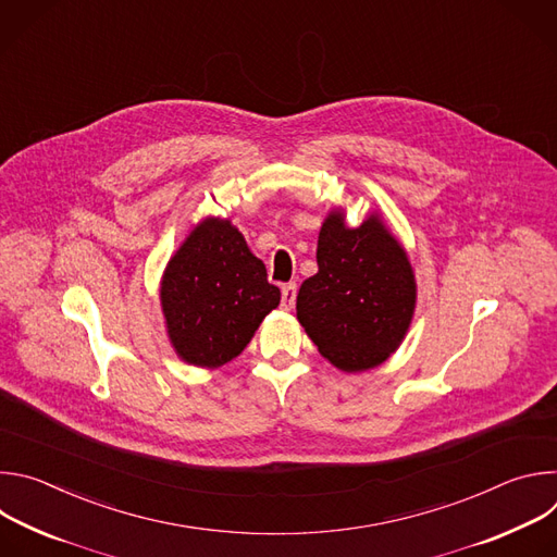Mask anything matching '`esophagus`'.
<instances>
[{"label": "esophagus", "instance_id": "1", "mask_svg": "<svg viewBox=\"0 0 557 557\" xmlns=\"http://www.w3.org/2000/svg\"><path fill=\"white\" fill-rule=\"evenodd\" d=\"M295 297H297V284L288 282L282 286V308L290 310L295 306Z\"/></svg>", "mask_w": 557, "mask_h": 557}]
</instances>
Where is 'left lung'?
Instances as JSON below:
<instances>
[{"label": "left lung", "instance_id": "left-lung-1", "mask_svg": "<svg viewBox=\"0 0 557 557\" xmlns=\"http://www.w3.org/2000/svg\"><path fill=\"white\" fill-rule=\"evenodd\" d=\"M417 306L414 271L379 213L359 226L335 209L317 240V273L297 293V320L335 368L363 372L401 346Z\"/></svg>", "mask_w": 557, "mask_h": 557}]
</instances>
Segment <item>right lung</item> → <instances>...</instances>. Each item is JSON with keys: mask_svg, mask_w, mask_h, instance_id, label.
Returning <instances> with one entry per match:
<instances>
[{"mask_svg": "<svg viewBox=\"0 0 557 557\" xmlns=\"http://www.w3.org/2000/svg\"><path fill=\"white\" fill-rule=\"evenodd\" d=\"M280 288L228 220L205 218L168 262L161 306L176 355L198 368H218L240 355Z\"/></svg>", "mask_w": 557, "mask_h": 557, "instance_id": "obj_1", "label": "right lung"}]
</instances>
